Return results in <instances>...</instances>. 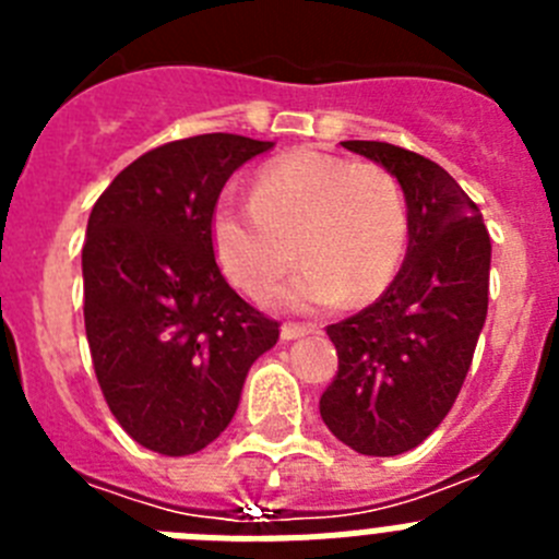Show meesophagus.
Here are the masks:
<instances>
[{
    "mask_svg": "<svg viewBox=\"0 0 559 559\" xmlns=\"http://www.w3.org/2000/svg\"><path fill=\"white\" fill-rule=\"evenodd\" d=\"M310 333H316V330L302 328V324H283V330H280V335H283V341L305 338V335H310Z\"/></svg>",
    "mask_w": 559,
    "mask_h": 559,
    "instance_id": "esophagus-1",
    "label": "esophagus"
}]
</instances>
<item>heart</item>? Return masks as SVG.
<instances>
[{
	"instance_id": "b5f03b06",
	"label": "heart",
	"mask_w": 559,
	"mask_h": 559,
	"mask_svg": "<svg viewBox=\"0 0 559 559\" xmlns=\"http://www.w3.org/2000/svg\"><path fill=\"white\" fill-rule=\"evenodd\" d=\"M406 204L389 173L319 151L263 167L251 204L221 201L212 249L246 294H263L299 245L309 260L263 296L271 308L313 313L386 290L406 254Z\"/></svg>"
}]
</instances>
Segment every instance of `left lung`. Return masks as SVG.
Masks as SVG:
<instances>
[{"instance_id": "8db88e82", "label": "left lung", "mask_w": 559, "mask_h": 559, "mask_svg": "<svg viewBox=\"0 0 559 559\" xmlns=\"http://www.w3.org/2000/svg\"><path fill=\"white\" fill-rule=\"evenodd\" d=\"M394 176L408 246L378 302L328 335L338 374L319 400L324 426L364 456L417 448L451 412L487 319L490 235L478 206L437 162L389 142H341Z\"/></svg>"}]
</instances>
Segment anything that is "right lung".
Segmentation results:
<instances>
[{"instance_id":"1","label":"right lung","mask_w":559,"mask_h":559,"mask_svg":"<svg viewBox=\"0 0 559 559\" xmlns=\"http://www.w3.org/2000/svg\"><path fill=\"white\" fill-rule=\"evenodd\" d=\"M274 142L201 133L147 151L92 206L83 319L97 383L128 437L190 456L231 423L251 364L280 338L229 288L212 212L237 167Z\"/></svg>"}]
</instances>
